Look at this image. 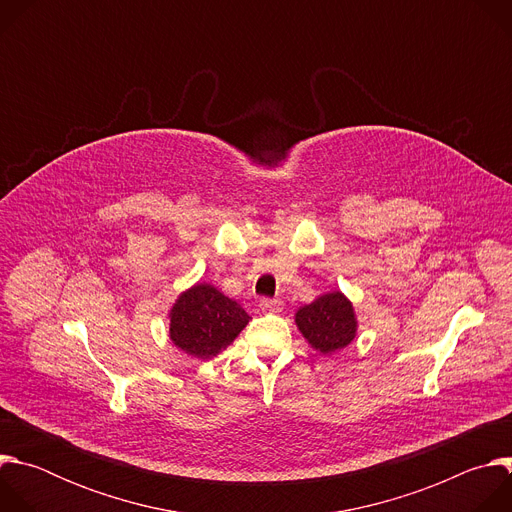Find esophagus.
Returning <instances> with one entry per match:
<instances>
[{"label":"esophagus","mask_w":512,"mask_h":512,"mask_svg":"<svg viewBox=\"0 0 512 512\" xmlns=\"http://www.w3.org/2000/svg\"><path fill=\"white\" fill-rule=\"evenodd\" d=\"M259 306H261L265 312H281V310H283V302H281V300H269V298H263Z\"/></svg>","instance_id":"34e87169"}]
</instances>
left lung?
<instances>
[{
  "instance_id": "obj_1",
  "label": "left lung",
  "mask_w": 512,
  "mask_h": 512,
  "mask_svg": "<svg viewBox=\"0 0 512 512\" xmlns=\"http://www.w3.org/2000/svg\"><path fill=\"white\" fill-rule=\"evenodd\" d=\"M296 324L312 348L332 354L356 336V316L342 291H330L296 312Z\"/></svg>"
}]
</instances>
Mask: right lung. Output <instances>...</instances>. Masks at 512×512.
I'll return each instance as SVG.
<instances>
[{"instance_id":"obj_1","label":"right lung","mask_w":512,"mask_h":512,"mask_svg":"<svg viewBox=\"0 0 512 512\" xmlns=\"http://www.w3.org/2000/svg\"><path fill=\"white\" fill-rule=\"evenodd\" d=\"M249 314L208 283H196L170 310V338L190 356L212 358L247 326Z\"/></svg>"}]
</instances>
